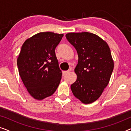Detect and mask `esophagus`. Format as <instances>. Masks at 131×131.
<instances>
[{
	"label": "esophagus",
	"instance_id": "obj_1",
	"mask_svg": "<svg viewBox=\"0 0 131 131\" xmlns=\"http://www.w3.org/2000/svg\"><path fill=\"white\" fill-rule=\"evenodd\" d=\"M71 70V69H70V70H69V71H64L63 72H62V73H63V75H66V74H68V73H69Z\"/></svg>",
	"mask_w": 131,
	"mask_h": 131
}]
</instances>
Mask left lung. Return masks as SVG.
Instances as JSON below:
<instances>
[{"instance_id": "obj_1", "label": "left lung", "mask_w": 131, "mask_h": 131, "mask_svg": "<svg viewBox=\"0 0 131 131\" xmlns=\"http://www.w3.org/2000/svg\"><path fill=\"white\" fill-rule=\"evenodd\" d=\"M66 37L79 58L71 91L82 103L91 104L100 98L110 81L114 68L110 48L101 37L89 32L69 33Z\"/></svg>"}]
</instances>
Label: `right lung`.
Returning a JSON list of instances; mask_svg holds the SVG:
<instances>
[{
  "mask_svg": "<svg viewBox=\"0 0 131 131\" xmlns=\"http://www.w3.org/2000/svg\"><path fill=\"white\" fill-rule=\"evenodd\" d=\"M63 34L40 32L23 43L17 66L19 74L28 93L36 100L51 96L60 83L62 72L55 49Z\"/></svg>",
  "mask_w": 131,
  "mask_h": 131,
  "instance_id": "right-lung-1",
  "label": "right lung"
}]
</instances>
